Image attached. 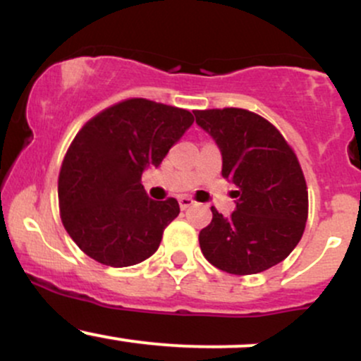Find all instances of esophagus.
<instances>
[{
  "label": "esophagus",
  "instance_id": "esophagus-1",
  "mask_svg": "<svg viewBox=\"0 0 361 361\" xmlns=\"http://www.w3.org/2000/svg\"><path fill=\"white\" fill-rule=\"evenodd\" d=\"M178 202H180V209L181 210H186L188 207H192L195 204L193 198H190V197H180V200H178Z\"/></svg>",
  "mask_w": 361,
  "mask_h": 361
}]
</instances>
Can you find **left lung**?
I'll return each mask as SVG.
<instances>
[{
    "instance_id": "left-lung-1",
    "label": "left lung",
    "mask_w": 361,
    "mask_h": 361,
    "mask_svg": "<svg viewBox=\"0 0 361 361\" xmlns=\"http://www.w3.org/2000/svg\"><path fill=\"white\" fill-rule=\"evenodd\" d=\"M222 154V176L238 186L235 210L200 231L209 263L233 275H255L283 261L304 234L309 195L295 152L267 118L244 109L195 110Z\"/></svg>"
}]
</instances>
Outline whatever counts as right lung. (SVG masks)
<instances>
[{
  "mask_svg": "<svg viewBox=\"0 0 361 361\" xmlns=\"http://www.w3.org/2000/svg\"><path fill=\"white\" fill-rule=\"evenodd\" d=\"M188 110L130 98L82 126L59 173L61 219L82 252L106 267L147 259L180 214L176 198L151 200L142 171L159 166L193 123Z\"/></svg>",
  "mask_w": 361,
  "mask_h": 361,
  "instance_id": "add662e5",
  "label": "right lung"
}]
</instances>
